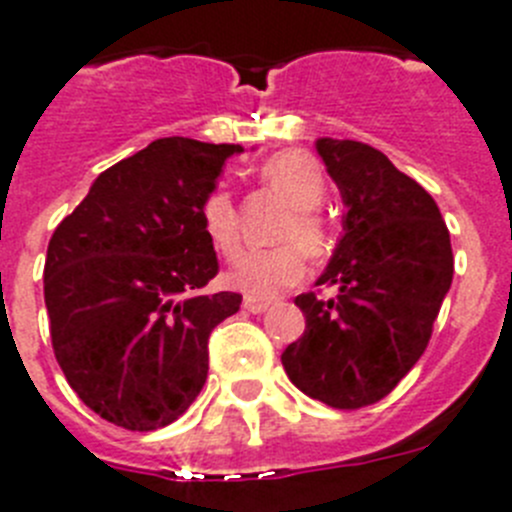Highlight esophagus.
Masks as SVG:
<instances>
[{
    "label": "esophagus",
    "instance_id": "esophagus-1",
    "mask_svg": "<svg viewBox=\"0 0 512 512\" xmlns=\"http://www.w3.org/2000/svg\"><path fill=\"white\" fill-rule=\"evenodd\" d=\"M242 306L247 308L250 313H265L267 308L273 306V301H267V298H255V296H245V303Z\"/></svg>",
    "mask_w": 512,
    "mask_h": 512
}]
</instances>
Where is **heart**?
Returning <instances> with one entry per match:
<instances>
[{
    "label": "heart",
    "instance_id": "b5f03b06",
    "mask_svg": "<svg viewBox=\"0 0 512 512\" xmlns=\"http://www.w3.org/2000/svg\"><path fill=\"white\" fill-rule=\"evenodd\" d=\"M260 178L290 204L278 227L283 245L242 257L229 270L227 283L250 296H275L306 275V252L324 257L331 250L329 219L319 209L326 196V178L321 165L301 150H283L267 158L260 168ZM199 227L219 255L227 260L239 255V211L224 188H211L201 199Z\"/></svg>",
    "mask_w": 512,
    "mask_h": 512
}]
</instances>
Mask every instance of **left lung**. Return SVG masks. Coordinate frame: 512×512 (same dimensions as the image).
<instances>
[{
    "mask_svg": "<svg viewBox=\"0 0 512 512\" xmlns=\"http://www.w3.org/2000/svg\"><path fill=\"white\" fill-rule=\"evenodd\" d=\"M316 147L347 204L344 237L316 283L336 298H296L306 331L280 359L308 398L357 411L385 398L426 352L454 255L431 193L380 150L331 137Z\"/></svg>",
    "mask_w": 512,
    "mask_h": 512,
    "instance_id": "left-lung-1",
    "label": "left lung"
}]
</instances>
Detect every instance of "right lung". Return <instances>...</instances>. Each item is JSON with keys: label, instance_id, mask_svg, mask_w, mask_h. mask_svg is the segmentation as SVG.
<instances>
[{"label": "right lung", "instance_id": "obj_1", "mask_svg": "<svg viewBox=\"0 0 512 512\" xmlns=\"http://www.w3.org/2000/svg\"><path fill=\"white\" fill-rule=\"evenodd\" d=\"M239 145L163 137L91 183L48 245L50 342L96 416L155 431L188 411L209 372V334L239 293L199 296L219 273L199 204Z\"/></svg>", "mask_w": 512, "mask_h": 512}]
</instances>
